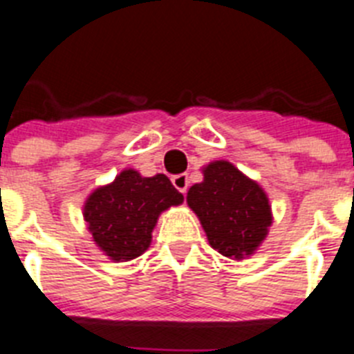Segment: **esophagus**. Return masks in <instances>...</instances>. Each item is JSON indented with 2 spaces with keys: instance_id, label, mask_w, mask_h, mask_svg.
Here are the masks:
<instances>
[{
  "instance_id": "34e87169",
  "label": "esophagus",
  "mask_w": 354,
  "mask_h": 354,
  "mask_svg": "<svg viewBox=\"0 0 354 354\" xmlns=\"http://www.w3.org/2000/svg\"><path fill=\"white\" fill-rule=\"evenodd\" d=\"M171 183H174V186H175V189H177V192L183 193V195H186L187 186H189V179H187L186 174L174 175V177H171Z\"/></svg>"
}]
</instances>
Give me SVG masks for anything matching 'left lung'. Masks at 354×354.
<instances>
[{
    "label": "left lung",
    "instance_id": "left-lung-1",
    "mask_svg": "<svg viewBox=\"0 0 354 354\" xmlns=\"http://www.w3.org/2000/svg\"><path fill=\"white\" fill-rule=\"evenodd\" d=\"M187 204L200 218L212 248L225 257L250 255L271 225L266 193L227 161L205 168L204 183L189 189Z\"/></svg>",
    "mask_w": 354,
    "mask_h": 354
}]
</instances>
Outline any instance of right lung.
<instances>
[{"instance_id":"add662e5","label":"right lung","mask_w":354,"mask_h":354,"mask_svg":"<svg viewBox=\"0 0 354 354\" xmlns=\"http://www.w3.org/2000/svg\"><path fill=\"white\" fill-rule=\"evenodd\" d=\"M180 195L167 175L142 177L124 170L115 183L99 187L84 204V220L93 241L113 261H131L150 245L158 216L179 205Z\"/></svg>"}]
</instances>
